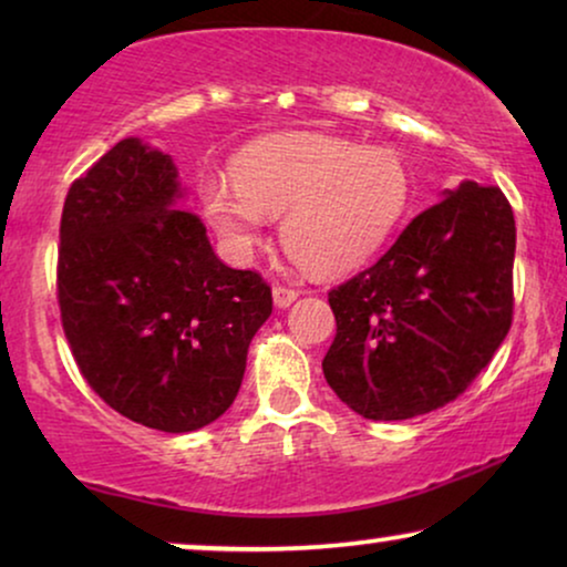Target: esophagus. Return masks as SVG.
<instances>
[{
    "mask_svg": "<svg viewBox=\"0 0 567 567\" xmlns=\"http://www.w3.org/2000/svg\"><path fill=\"white\" fill-rule=\"evenodd\" d=\"M297 297H299V291L289 289V286H274V305H276L278 309L291 307L293 301H297Z\"/></svg>",
    "mask_w": 567,
    "mask_h": 567,
    "instance_id": "1",
    "label": "esophagus"
}]
</instances>
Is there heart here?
<instances>
[{
  "instance_id": "1",
  "label": "heart",
  "mask_w": 567,
  "mask_h": 567,
  "mask_svg": "<svg viewBox=\"0 0 567 567\" xmlns=\"http://www.w3.org/2000/svg\"><path fill=\"white\" fill-rule=\"evenodd\" d=\"M224 173L198 181L204 216L231 258L245 262L268 219L281 243L317 276H340L382 250L405 219L410 175L390 150L324 134L270 138Z\"/></svg>"
}]
</instances>
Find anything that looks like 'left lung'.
Masks as SVG:
<instances>
[{
	"mask_svg": "<svg viewBox=\"0 0 567 567\" xmlns=\"http://www.w3.org/2000/svg\"><path fill=\"white\" fill-rule=\"evenodd\" d=\"M516 221L475 181L444 190L374 266L328 293L332 392L369 421H408L460 398L508 336Z\"/></svg>",
	"mask_w": 567,
	"mask_h": 567,
	"instance_id": "8db88e82",
	"label": "left lung"
}]
</instances>
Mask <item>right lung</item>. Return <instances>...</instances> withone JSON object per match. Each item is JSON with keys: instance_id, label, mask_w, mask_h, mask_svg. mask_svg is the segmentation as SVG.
I'll use <instances>...</instances> for the list:
<instances>
[{"instance_id": "right-lung-1", "label": "right lung", "mask_w": 567, "mask_h": 567, "mask_svg": "<svg viewBox=\"0 0 567 567\" xmlns=\"http://www.w3.org/2000/svg\"><path fill=\"white\" fill-rule=\"evenodd\" d=\"M183 198L173 157L128 136L74 181L59 231V307L76 367L113 410L165 433L227 413L274 309L258 274L216 258Z\"/></svg>"}]
</instances>
